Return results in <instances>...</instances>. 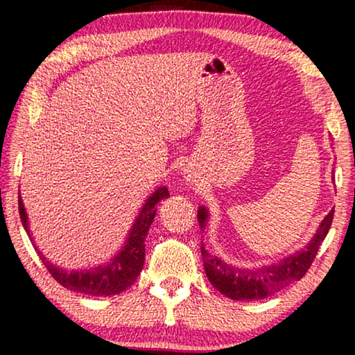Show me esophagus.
Segmentation results:
<instances>
[{
	"label": "esophagus",
	"mask_w": 355,
	"mask_h": 355,
	"mask_svg": "<svg viewBox=\"0 0 355 355\" xmlns=\"http://www.w3.org/2000/svg\"><path fill=\"white\" fill-rule=\"evenodd\" d=\"M187 181H192V176H191V174H189V176H187Z\"/></svg>",
	"instance_id": "1"
}]
</instances>
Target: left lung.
Wrapping results in <instances>:
<instances>
[{
    "instance_id": "left-lung-1",
    "label": "left lung",
    "mask_w": 355,
    "mask_h": 355,
    "mask_svg": "<svg viewBox=\"0 0 355 355\" xmlns=\"http://www.w3.org/2000/svg\"><path fill=\"white\" fill-rule=\"evenodd\" d=\"M334 208L320 223L317 232L304 249L291 254L278 263L263 265L260 268H239L211 255L202 242V259L207 278L223 295L232 300H259L270 297L289 284L299 281L307 273L322 242L333 223ZM198 225L205 231L210 213L205 207H198Z\"/></svg>"
}]
</instances>
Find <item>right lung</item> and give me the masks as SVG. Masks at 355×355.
Wrapping results in <instances>:
<instances>
[{
	"mask_svg": "<svg viewBox=\"0 0 355 355\" xmlns=\"http://www.w3.org/2000/svg\"><path fill=\"white\" fill-rule=\"evenodd\" d=\"M169 192L164 186H159L155 189V192L150 196L145 203L140 208L139 215L130 226L125 237L124 245L110 261L103 265L92 266V268H79L67 271L66 268H61L55 263H51L40 250H35L40 255L43 265L50 271V275L55 278L61 286L66 289L74 291V293L87 294V295H116L125 291L129 286L137 279L144 266L145 260V237L152 226L155 213H157L158 202L163 198H168ZM19 215H21V221L26 232L31 237V242H33V237L31 234V226H28V216L24 207V202L21 196H19Z\"/></svg>",
	"mask_w": 355,
	"mask_h": 355,
	"instance_id": "right-lung-1",
	"label": "right lung"
}]
</instances>
